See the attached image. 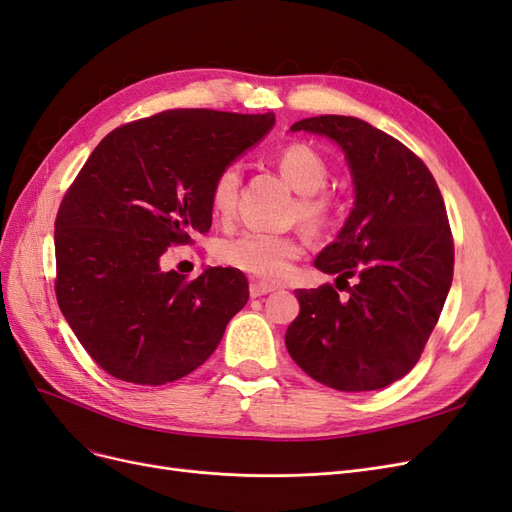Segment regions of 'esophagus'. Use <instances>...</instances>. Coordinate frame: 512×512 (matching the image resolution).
<instances>
[{"mask_svg":"<svg viewBox=\"0 0 512 512\" xmlns=\"http://www.w3.org/2000/svg\"><path fill=\"white\" fill-rule=\"evenodd\" d=\"M273 290H275V286H271V284L252 282V284H250V297H252V299H258V297H262V294H269V292H273Z\"/></svg>","mask_w":512,"mask_h":512,"instance_id":"obj_1","label":"esophagus"}]
</instances>
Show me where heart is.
I'll use <instances>...</instances> for the list:
<instances>
[{"label":"heart","instance_id":"heart-1","mask_svg":"<svg viewBox=\"0 0 512 512\" xmlns=\"http://www.w3.org/2000/svg\"><path fill=\"white\" fill-rule=\"evenodd\" d=\"M277 168L286 181L299 192L297 215L309 228H324L335 215L337 203L333 194L324 190L329 181V164L320 153L303 143L284 147L275 158ZM239 164H226L211 181L209 203L213 215L228 220L237 207ZM220 258L228 265L252 273L260 280H284L292 262L303 256V241L294 235H271V232H243L220 245Z\"/></svg>","mask_w":512,"mask_h":512}]
</instances>
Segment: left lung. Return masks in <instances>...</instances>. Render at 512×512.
Instances as JSON below:
<instances>
[{
  "label": "left lung",
  "instance_id": "obj_1",
  "mask_svg": "<svg viewBox=\"0 0 512 512\" xmlns=\"http://www.w3.org/2000/svg\"><path fill=\"white\" fill-rule=\"evenodd\" d=\"M290 130L342 147L356 200L314 260L346 282L348 297L331 284L297 290L301 312L286 348L307 376L335 391L384 389L421 359L451 290L455 245L442 194L421 158L363 119L320 115Z\"/></svg>",
  "mask_w": 512,
  "mask_h": 512
}]
</instances>
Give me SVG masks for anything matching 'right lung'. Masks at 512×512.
<instances>
[{"label":"right lung","instance_id":"right-lung-1","mask_svg":"<svg viewBox=\"0 0 512 512\" xmlns=\"http://www.w3.org/2000/svg\"><path fill=\"white\" fill-rule=\"evenodd\" d=\"M273 113L175 108L106 134L61 200L55 294L106 374L160 386L192 374L250 299L245 275L162 271L173 245L211 228V181L256 145Z\"/></svg>","mask_w":512,"mask_h":512}]
</instances>
